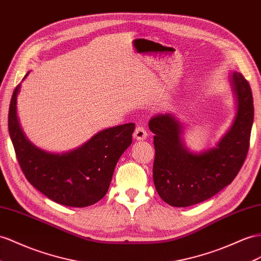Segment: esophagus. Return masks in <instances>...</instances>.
I'll return each mask as SVG.
<instances>
[{
    "label": "esophagus",
    "mask_w": 261,
    "mask_h": 261,
    "mask_svg": "<svg viewBox=\"0 0 261 261\" xmlns=\"http://www.w3.org/2000/svg\"><path fill=\"white\" fill-rule=\"evenodd\" d=\"M146 137H148V132H146V130L142 125H138L135 130V133H133V138L138 140V141H143V140L146 139Z\"/></svg>",
    "instance_id": "34e87169"
}]
</instances>
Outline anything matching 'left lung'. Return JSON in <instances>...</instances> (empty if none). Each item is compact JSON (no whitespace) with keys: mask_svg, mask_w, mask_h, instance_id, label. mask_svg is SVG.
Returning <instances> with one entry per match:
<instances>
[{"mask_svg":"<svg viewBox=\"0 0 261 261\" xmlns=\"http://www.w3.org/2000/svg\"><path fill=\"white\" fill-rule=\"evenodd\" d=\"M230 84L237 112L216 148L200 153L189 151L182 139L183 126L173 113L156 115L149 121L154 133L153 182L160 197L171 206L204 202L229 185L242 169L249 149L253 100L242 73L232 72Z\"/></svg>","mask_w":261,"mask_h":261,"instance_id":"8db88e82","label":"left lung"}]
</instances>
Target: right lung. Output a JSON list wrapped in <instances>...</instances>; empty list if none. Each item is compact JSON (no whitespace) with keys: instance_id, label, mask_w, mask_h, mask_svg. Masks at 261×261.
<instances>
[{"instance_id":"add662e5","label":"right lung","mask_w":261,"mask_h":261,"mask_svg":"<svg viewBox=\"0 0 261 261\" xmlns=\"http://www.w3.org/2000/svg\"><path fill=\"white\" fill-rule=\"evenodd\" d=\"M19 88L21 85L11 99L9 132L25 177L58 204L86 207L99 202L109 190L120 156L132 143L136 124L125 123L100 131L69 152H46L31 143L19 125L16 112Z\"/></svg>"}]
</instances>
